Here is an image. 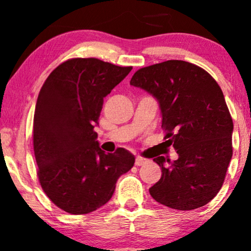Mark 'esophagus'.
Returning a JSON list of instances; mask_svg holds the SVG:
<instances>
[{"instance_id":"esophagus-1","label":"esophagus","mask_w":251,"mask_h":251,"mask_svg":"<svg viewBox=\"0 0 251 251\" xmlns=\"http://www.w3.org/2000/svg\"><path fill=\"white\" fill-rule=\"evenodd\" d=\"M146 162H148V159H145V158H143V157H137V158H135V165H137V166H142Z\"/></svg>"}]
</instances>
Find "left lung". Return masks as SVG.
Returning a JSON list of instances; mask_svg holds the SVG:
<instances>
[{
  "mask_svg": "<svg viewBox=\"0 0 251 251\" xmlns=\"http://www.w3.org/2000/svg\"><path fill=\"white\" fill-rule=\"evenodd\" d=\"M132 86L159 102L162 127L178 159L165 165L154 158L162 177L150 188L158 203L176 210H194L218 194L232 157V124L223 92L198 66L169 60L138 70Z\"/></svg>",
  "mask_w": 251,
  "mask_h": 251,
  "instance_id": "8db88e82",
  "label": "left lung"
}]
</instances>
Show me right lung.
Wrapping results in <instances>:
<instances>
[{
  "label": "right lung",
  "mask_w": 251,
  "mask_h": 251,
  "mask_svg": "<svg viewBox=\"0 0 251 251\" xmlns=\"http://www.w3.org/2000/svg\"><path fill=\"white\" fill-rule=\"evenodd\" d=\"M131 70L76 57L57 66L40 91L33 125L37 177L48 198L68 214L85 215L105 205L118 178L134 165L127 150L105 153L94 131L103 98Z\"/></svg>",
  "instance_id": "obj_1"
}]
</instances>
